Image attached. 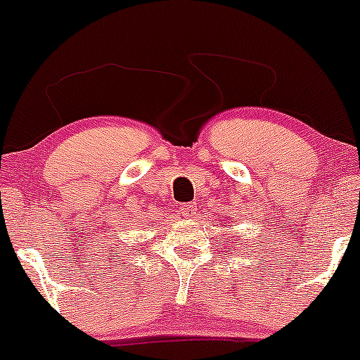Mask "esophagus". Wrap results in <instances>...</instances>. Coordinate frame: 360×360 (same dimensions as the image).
Masks as SVG:
<instances>
[{
	"label": "esophagus",
	"instance_id": "esophagus-1",
	"mask_svg": "<svg viewBox=\"0 0 360 360\" xmlns=\"http://www.w3.org/2000/svg\"><path fill=\"white\" fill-rule=\"evenodd\" d=\"M183 212H184V216H195V214H197V203L195 202L184 203Z\"/></svg>",
	"mask_w": 360,
	"mask_h": 360
}]
</instances>
